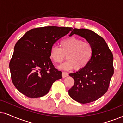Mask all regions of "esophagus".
<instances>
[{"label": "esophagus", "instance_id": "34e87169", "mask_svg": "<svg viewBox=\"0 0 123 123\" xmlns=\"http://www.w3.org/2000/svg\"><path fill=\"white\" fill-rule=\"evenodd\" d=\"M68 75V73H66V72H62V76L63 78H65V77H67Z\"/></svg>", "mask_w": 123, "mask_h": 123}]
</instances>
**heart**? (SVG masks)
<instances>
[{"label": "heart", "mask_w": 123, "mask_h": 123, "mask_svg": "<svg viewBox=\"0 0 123 123\" xmlns=\"http://www.w3.org/2000/svg\"><path fill=\"white\" fill-rule=\"evenodd\" d=\"M93 47L91 43L84 42L76 37L63 39L60 43V47L54 45L50 49V57L54 62L61 63L68 61L60 66L61 68L69 70L74 68L80 71L86 68L92 58Z\"/></svg>", "instance_id": "b5f03b06"}]
</instances>
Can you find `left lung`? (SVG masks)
<instances>
[{
  "label": "left lung",
  "instance_id": "left-lung-1",
  "mask_svg": "<svg viewBox=\"0 0 123 123\" xmlns=\"http://www.w3.org/2000/svg\"><path fill=\"white\" fill-rule=\"evenodd\" d=\"M76 34L84 37L93 47L91 62L84 69L69 75L74 84L68 90L74 100L81 104L96 101L107 91L114 74L113 55L102 37L93 31L85 29H74L69 36Z\"/></svg>",
  "mask_w": 123,
  "mask_h": 123
}]
</instances>
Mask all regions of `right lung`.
Returning a JSON list of instances; mask_svg holds the SVG:
<instances>
[{
  "instance_id": "1",
  "label": "right lung",
  "mask_w": 123,
  "mask_h": 123,
  "mask_svg": "<svg viewBox=\"0 0 123 123\" xmlns=\"http://www.w3.org/2000/svg\"><path fill=\"white\" fill-rule=\"evenodd\" d=\"M72 29L57 26L32 29L18 40L9 62L12 83L18 91L29 98L41 97L62 78V72L50 60V49Z\"/></svg>"
}]
</instances>
